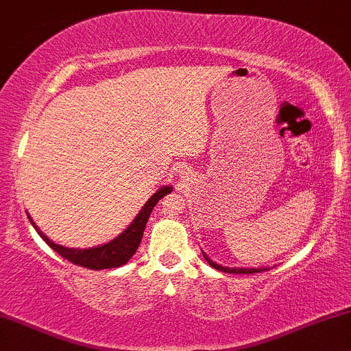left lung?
Instances as JSON below:
<instances>
[{
    "label": "left lung",
    "mask_w": 351,
    "mask_h": 351,
    "mask_svg": "<svg viewBox=\"0 0 351 351\" xmlns=\"http://www.w3.org/2000/svg\"><path fill=\"white\" fill-rule=\"evenodd\" d=\"M203 257H205V261L208 262L211 267L216 268V270L226 271V274H242V275H249V274H258V271H265V270H267V268H229V267L218 265V263H215L213 261H210V258L206 257V254H203Z\"/></svg>",
    "instance_id": "8db88e82"
}]
</instances>
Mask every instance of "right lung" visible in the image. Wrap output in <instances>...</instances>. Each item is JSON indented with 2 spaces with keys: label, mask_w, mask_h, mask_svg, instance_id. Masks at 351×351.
<instances>
[{
  "label": "right lung",
  "mask_w": 351,
  "mask_h": 351,
  "mask_svg": "<svg viewBox=\"0 0 351 351\" xmlns=\"http://www.w3.org/2000/svg\"><path fill=\"white\" fill-rule=\"evenodd\" d=\"M172 192L171 185H166V187L159 189L158 192L154 193L153 197L146 202V205L140 210V213L136 215V218L133 219V223L125 229L122 234H119L115 239L104 245H97V247L90 249H73V247H64V245L55 244L53 241H50L43 232L36 226V223L32 221V218L29 216V221L32 223V226L36 228L38 236L42 237L47 244L50 245L51 249L55 250L56 254L62 255L63 258H66L68 262L75 263V265L86 267L89 270H104V268H115L120 265H125L130 258L133 257V254L136 252L138 245H140L143 232H145L146 223H148V218L151 211L156 206V203L164 195Z\"/></svg>",
  "instance_id": "right-lung-1"
}]
</instances>
